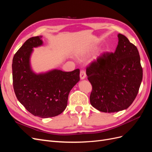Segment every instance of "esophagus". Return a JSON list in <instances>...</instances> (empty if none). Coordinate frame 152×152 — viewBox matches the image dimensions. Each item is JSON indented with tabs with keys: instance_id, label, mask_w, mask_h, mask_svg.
<instances>
[{
	"instance_id": "1",
	"label": "esophagus",
	"mask_w": 152,
	"mask_h": 152,
	"mask_svg": "<svg viewBox=\"0 0 152 152\" xmlns=\"http://www.w3.org/2000/svg\"><path fill=\"white\" fill-rule=\"evenodd\" d=\"M86 73L85 71L82 70L80 72V79L81 80H84V79H86Z\"/></svg>"
}]
</instances>
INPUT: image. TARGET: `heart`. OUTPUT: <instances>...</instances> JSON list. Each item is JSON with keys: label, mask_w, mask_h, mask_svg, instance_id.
<instances>
[{"label": "heart", "mask_w": 152, "mask_h": 152, "mask_svg": "<svg viewBox=\"0 0 152 152\" xmlns=\"http://www.w3.org/2000/svg\"><path fill=\"white\" fill-rule=\"evenodd\" d=\"M96 49V46H94L93 48H92V49H91V51H93V50H94L95 49ZM105 52V50L104 49H102V50H100V52L98 54V55H97V57L96 58H98V57H99V56H102V54H104V53ZM87 54H88V53H84V54H82V56H86V55H87Z\"/></svg>", "instance_id": "1"}]
</instances>
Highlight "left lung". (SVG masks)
Returning a JSON list of instances; mask_svg holds the SVG:
<instances>
[{
	"mask_svg": "<svg viewBox=\"0 0 152 152\" xmlns=\"http://www.w3.org/2000/svg\"><path fill=\"white\" fill-rule=\"evenodd\" d=\"M114 53L104 54L87 68L93 86L90 103L102 112L127 109L134 102L142 79L138 50L122 34L118 35Z\"/></svg>",
	"mask_w": 152,
	"mask_h": 152,
	"instance_id": "1",
	"label": "left lung"
}]
</instances>
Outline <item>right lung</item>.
<instances>
[{
	"label": "right lung",
	"mask_w": 152,
	"mask_h": 152,
	"mask_svg": "<svg viewBox=\"0 0 152 152\" xmlns=\"http://www.w3.org/2000/svg\"><path fill=\"white\" fill-rule=\"evenodd\" d=\"M42 35L27 40L12 59L13 87L18 100L35 116L49 118L65 110L70 91L80 80V70L52 69L36 73L31 68L34 48L43 45Z\"/></svg>",
	"instance_id": "1"
}]
</instances>
